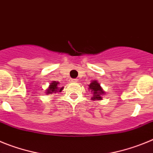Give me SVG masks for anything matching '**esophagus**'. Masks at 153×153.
Returning a JSON list of instances; mask_svg holds the SVG:
<instances>
[{"instance_id": "obj_1", "label": "esophagus", "mask_w": 153, "mask_h": 153, "mask_svg": "<svg viewBox=\"0 0 153 153\" xmlns=\"http://www.w3.org/2000/svg\"><path fill=\"white\" fill-rule=\"evenodd\" d=\"M71 81H72L73 83H77L78 79H71Z\"/></svg>"}]
</instances>
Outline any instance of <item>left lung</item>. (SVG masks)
<instances>
[{
    "label": "left lung",
    "mask_w": 153,
    "mask_h": 153,
    "mask_svg": "<svg viewBox=\"0 0 153 153\" xmlns=\"http://www.w3.org/2000/svg\"><path fill=\"white\" fill-rule=\"evenodd\" d=\"M90 89L91 90V93L93 94L92 100H102L101 96L103 95L104 92L102 89L101 88L100 84L97 82V80L93 81L90 85Z\"/></svg>",
    "instance_id": "left-lung-1"
}]
</instances>
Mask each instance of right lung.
Returning <instances> with one entry per match:
<instances>
[{
	"instance_id": "obj_1",
	"label": "right lung",
	"mask_w": 153,
	"mask_h": 153,
	"mask_svg": "<svg viewBox=\"0 0 153 153\" xmlns=\"http://www.w3.org/2000/svg\"><path fill=\"white\" fill-rule=\"evenodd\" d=\"M58 84L59 83L58 82H56V81H53L52 83L50 85L49 88L47 89V93L48 94H51L52 93H56V92H61L63 88H60L58 87Z\"/></svg>"
}]
</instances>
